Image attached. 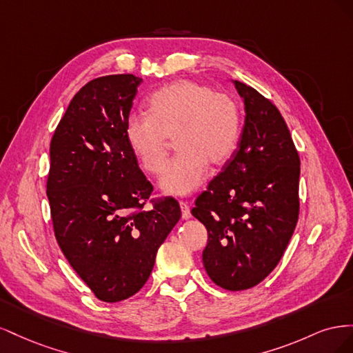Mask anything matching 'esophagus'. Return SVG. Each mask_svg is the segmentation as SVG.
<instances>
[{"label":"esophagus","instance_id":"34e87169","mask_svg":"<svg viewBox=\"0 0 353 353\" xmlns=\"http://www.w3.org/2000/svg\"><path fill=\"white\" fill-rule=\"evenodd\" d=\"M179 208H181V212H183V219H190L191 218V212H190L188 203L181 201L179 203Z\"/></svg>","mask_w":353,"mask_h":353}]
</instances>
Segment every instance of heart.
<instances>
[{
    "mask_svg": "<svg viewBox=\"0 0 353 353\" xmlns=\"http://www.w3.org/2000/svg\"><path fill=\"white\" fill-rule=\"evenodd\" d=\"M148 108L150 113L128 116L125 137L141 168L152 175L165 170L169 137H175L179 153L160 181L165 193L190 194L205 179L208 163L221 166L236 152L240 112L231 95L181 79L154 91Z\"/></svg>",
    "mask_w": 353,
    "mask_h": 353,
    "instance_id": "1",
    "label": "heart"
}]
</instances>
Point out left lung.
I'll use <instances>...</instances> for the list:
<instances>
[{
    "label": "left lung",
    "instance_id": "1",
    "mask_svg": "<svg viewBox=\"0 0 353 353\" xmlns=\"http://www.w3.org/2000/svg\"><path fill=\"white\" fill-rule=\"evenodd\" d=\"M244 101L239 148L196 199L191 213L208 230L203 265L231 292L259 284L279 265L299 218V159L280 110L232 81Z\"/></svg>",
    "mask_w": 353,
    "mask_h": 353
}]
</instances>
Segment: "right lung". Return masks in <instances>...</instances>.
I'll use <instances>...</instances> for the list:
<instances>
[{
	"instance_id": "1",
	"label": "right lung",
	"mask_w": 353,
	"mask_h": 353,
	"mask_svg": "<svg viewBox=\"0 0 353 353\" xmlns=\"http://www.w3.org/2000/svg\"><path fill=\"white\" fill-rule=\"evenodd\" d=\"M141 78L90 81L74 94L50 144L47 197L63 254L103 302H121L145 284L156 253L181 218L172 197L150 200L125 123Z\"/></svg>"
}]
</instances>
